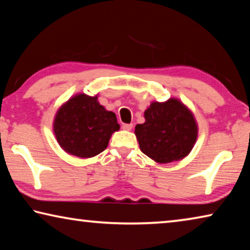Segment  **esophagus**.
<instances>
[{
	"label": "esophagus",
	"instance_id": "obj_1",
	"mask_svg": "<svg viewBox=\"0 0 250 250\" xmlns=\"http://www.w3.org/2000/svg\"><path fill=\"white\" fill-rule=\"evenodd\" d=\"M132 128H133V125L132 124H125V125H122V129L125 130V131H130Z\"/></svg>",
	"mask_w": 250,
	"mask_h": 250
}]
</instances>
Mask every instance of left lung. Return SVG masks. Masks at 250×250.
<instances>
[{
	"mask_svg": "<svg viewBox=\"0 0 250 250\" xmlns=\"http://www.w3.org/2000/svg\"><path fill=\"white\" fill-rule=\"evenodd\" d=\"M145 124L135 125L140 150L158 163H171L189 154L198 128L193 112L176 98L153 101L145 111Z\"/></svg>",
	"mask_w": 250,
	"mask_h": 250,
	"instance_id": "obj_1",
	"label": "left lung"
}]
</instances>
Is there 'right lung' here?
I'll return each instance as SVG.
<instances>
[{"instance_id":"add662e5","label":"right lung","mask_w":250,"mask_h":250,"mask_svg":"<svg viewBox=\"0 0 250 250\" xmlns=\"http://www.w3.org/2000/svg\"><path fill=\"white\" fill-rule=\"evenodd\" d=\"M120 129L117 117L105 110L98 96L77 94L61 105L54 118L57 142L68 154L92 158L107 149L113 132Z\"/></svg>"}]
</instances>
